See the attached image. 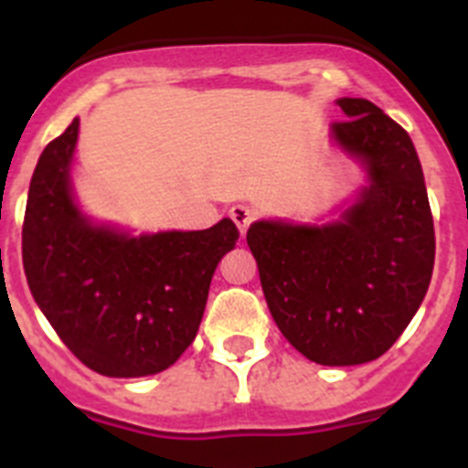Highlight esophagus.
Here are the masks:
<instances>
[{
  "label": "esophagus",
  "mask_w": 468,
  "mask_h": 468,
  "mask_svg": "<svg viewBox=\"0 0 468 468\" xmlns=\"http://www.w3.org/2000/svg\"><path fill=\"white\" fill-rule=\"evenodd\" d=\"M229 218L234 220V225L239 227V231H241V234H246L248 227H250V222L258 218V210H255L253 206L237 204V206H231V208H229Z\"/></svg>",
  "instance_id": "34e87169"
}]
</instances>
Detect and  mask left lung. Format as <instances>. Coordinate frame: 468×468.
<instances>
[{
    "label": "left lung",
    "instance_id": "1",
    "mask_svg": "<svg viewBox=\"0 0 468 468\" xmlns=\"http://www.w3.org/2000/svg\"><path fill=\"white\" fill-rule=\"evenodd\" d=\"M333 138L366 164L370 187L325 227L255 222L246 234L283 337L321 366L375 361L427 295L436 234L424 173L403 126L363 98L337 101Z\"/></svg>",
    "mask_w": 468,
    "mask_h": 468
}]
</instances>
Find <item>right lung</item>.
Here are the masks:
<instances>
[{
  "label": "right lung",
  "mask_w": 468,
  "mask_h": 468,
  "mask_svg": "<svg viewBox=\"0 0 468 468\" xmlns=\"http://www.w3.org/2000/svg\"><path fill=\"white\" fill-rule=\"evenodd\" d=\"M74 119L32 173L23 220V267L32 297L74 356L107 378L171 367L197 337L213 271L237 246V225L131 239L95 227L74 206Z\"/></svg>",
  "instance_id": "1"
}]
</instances>
